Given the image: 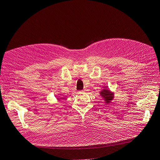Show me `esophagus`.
<instances>
[{"mask_svg":"<svg viewBox=\"0 0 160 160\" xmlns=\"http://www.w3.org/2000/svg\"><path fill=\"white\" fill-rule=\"evenodd\" d=\"M86 91V89H85L84 90H83V91Z\"/></svg>","mask_w":160,"mask_h":160,"instance_id":"1","label":"esophagus"}]
</instances>
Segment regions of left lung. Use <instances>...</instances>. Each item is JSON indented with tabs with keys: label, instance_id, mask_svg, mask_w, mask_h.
I'll return each mask as SVG.
<instances>
[{
	"label": "left lung",
	"instance_id": "left-lung-1",
	"mask_svg": "<svg viewBox=\"0 0 160 160\" xmlns=\"http://www.w3.org/2000/svg\"><path fill=\"white\" fill-rule=\"evenodd\" d=\"M100 95L103 98L105 103L106 104H108L111 103V101H112L114 98V93L113 92H111L109 89H102L100 91Z\"/></svg>",
	"mask_w": 160,
	"mask_h": 160
}]
</instances>
